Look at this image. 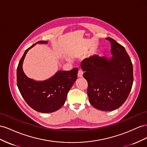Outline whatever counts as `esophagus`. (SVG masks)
I'll return each mask as SVG.
<instances>
[{
	"label": "esophagus",
	"mask_w": 147,
	"mask_h": 147,
	"mask_svg": "<svg viewBox=\"0 0 147 147\" xmlns=\"http://www.w3.org/2000/svg\"><path fill=\"white\" fill-rule=\"evenodd\" d=\"M83 76V73L81 69H79L78 73V78H82Z\"/></svg>",
	"instance_id": "34e87169"
}]
</instances>
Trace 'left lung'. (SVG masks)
<instances>
[{
  "mask_svg": "<svg viewBox=\"0 0 147 147\" xmlns=\"http://www.w3.org/2000/svg\"><path fill=\"white\" fill-rule=\"evenodd\" d=\"M110 59L92 56L81 63L83 76L88 83L87 95L90 103L101 111H112L125 102L134 81L133 66L124 47L113 39Z\"/></svg>",
  "mask_w": 147,
  "mask_h": 147,
  "instance_id": "obj_1",
  "label": "left lung"
}]
</instances>
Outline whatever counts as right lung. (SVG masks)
I'll list each match as a JSON object with an SVG mask.
<instances>
[{
  "label": "right lung",
  "instance_id": "add662e5",
  "mask_svg": "<svg viewBox=\"0 0 147 147\" xmlns=\"http://www.w3.org/2000/svg\"><path fill=\"white\" fill-rule=\"evenodd\" d=\"M40 40L37 43H47ZM36 44L25 50L17 67V86L21 95L28 105L40 113L55 111L63 105L68 92L77 79L78 68L68 71H59L48 80L37 82L29 79L24 74L22 64L28 50Z\"/></svg>",
  "mask_w": 147,
  "mask_h": 147
}]
</instances>
